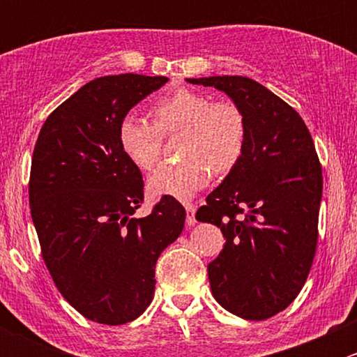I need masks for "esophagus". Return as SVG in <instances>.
<instances>
[{
  "label": "esophagus",
  "mask_w": 357,
  "mask_h": 357,
  "mask_svg": "<svg viewBox=\"0 0 357 357\" xmlns=\"http://www.w3.org/2000/svg\"><path fill=\"white\" fill-rule=\"evenodd\" d=\"M185 208H186V225L188 226H193L197 222L195 219V205L193 204H185Z\"/></svg>",
  "instance_id": "1"
}]
</instances>
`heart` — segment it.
Here are the masks:
<instances>
[{"instance_id": "b5f03b06", "label": "heart", "mask_w": 357, "mask_h": 357, "mask_svg": "<svg viewBox=\"0 0 357 357\" xmlns=\"http://www.w3.org/2000/svg\"><path fill=\"white\" fill-rule=\"evenodd\" d=\"M155 122L128 114L119 124V145L139 169L158 160L164 132L183 129L179 152L185 158L167 162L149 178L153 195L190 199L211 179L212 171L229 172L243 155L247 143L245 115L228 100L212 102L193 89H178L153 105Z\"/></svg>"}]
</instances>
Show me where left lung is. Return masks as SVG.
I'll return each instance as SVG.
<instances>
[{
	"label": "left lung",
	"instance_id": "left-lung-1",
	"mask_svg": "<svg viewBox=\"0 0 357 357\" xmlns=\"http://www.w3.org/2000/svg\"><path fill=\"white\" fill-rule=\"evenodd\" d=\"M186 81L226 93L245 115L243 155L195 218L226 238L207 266L215 301L243 319H268L294 302L314 259L323 176L311 132L289 103L254 79Z\"/></svg>",
	"mask_w": 357,
	"mask_h": 357
}]
</instances>
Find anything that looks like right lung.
Wrapping results in <instances>:
<instances>
[{"label": "right lung", "instance_id": "add662e5", "mask_svg": "<svg viewBox=\"0 0 357 357\" xmlns=\"http://www.w3.org/2000/svg\"><path fill=\"white\" fill-rule=\"evenodd\" d=\"M167 81L93 79L48 115L32 153L29 204L46 268L68 304L102 325L145 312L158 255L185 228V208L167 195L145 218L132 215L143 178L117 135L128 112Z\"/></svg>", "mask_w": 357, "mask_h": 357}]
</instances>
